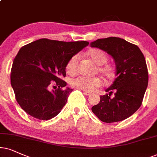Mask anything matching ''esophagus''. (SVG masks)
Here are the masks:
<instances>
[{
    "label": "esophagus",
    "mask_w": 157,
    "mask_h": 157,
    "mask_svg": "<svg viewBox=\"0 0 157 157\" xmlns=\"http://www.w3.org/2000/svg\"><path fill=\"white\" fill-rule=\"evenodd\" d=\"M83 93H84L85 95H86V96H90L91 94V93L88 92V91H83Z\"/></svg>",
    "instance_id": "obj_1"
}]
</instances>
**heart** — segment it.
I'll use <instances>...</instances> for the list:
<instances>
[{"label":"heart","instance_id":"b5f03b06","mask_svg":"<svg viewBox=\"0 0 157 157\" xmlns=\"http://www.w3.org/2000/svg\"><path fill=\"white\" fill-rule=\"evenodd\" d=\"M87 55L95 63L97 66V71L99 74L102 75L104 78L110 80L114 76V68L112 64L106 63L108 56L104 51L99 48L90 49L87 53ZM80 56L79 55H75L69 59L67 62L66 69L69 75H75L77 72ZM102 84V81L98 77H78L72 81V85L74 88L80 90L92 92L95 89L99 88Z\"/></svg>","mask_w":157,"mask_h":157}]
</instances>
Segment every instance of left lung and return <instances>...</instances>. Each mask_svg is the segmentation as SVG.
<instances>
[{
  "instance_id": "obj_1",
  "label": "left lung",
  "mask_w": 157,
  "mask_h": 157,
  "mask_svg": "<svg viewBox=\"0 0 157 157\" xmlns=\"http://www.w3.org/2000/svg\"><path fill=\"white\" fill-rule=\"evenodd\" d=\"M114 58L116 76L114 82L100 96V102L92 107L99 120L111 123L130 117L141 106L148 86V74L146 59L136 45L116 37L98 39L90 43Z\"/></svg>"
}]
</instances>
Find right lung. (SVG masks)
Returning a JSON list of instances; mask_svg holds the SVG:
<instances>
[{"label": "right lung", "mask_w": 157, "mask_h": 157, "mask_svg": "<svg viewBox=\"0 0 157 157\" xmlns=\"http://www.w3.org/2000/svg\"><path fill=\"white\" fill-rule=\"evenodd\" d=\"M88 44L43 38L21 48L13 61L11 84L26 113L48 120L61 112L73 90L65 88L67 82L61 79L66 77L67 62Z\"/></svg>", "instance_id": "obj_1"}]
</instances>
